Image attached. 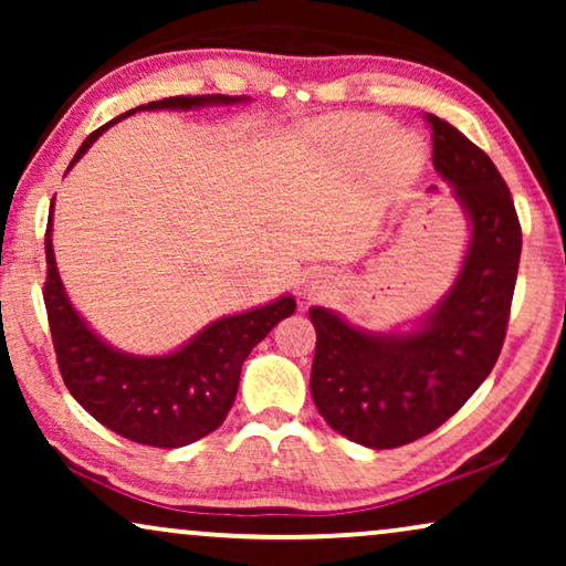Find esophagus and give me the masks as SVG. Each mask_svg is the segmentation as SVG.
Masks as SVG:
<instances>
[{
  "instance_id": "34e87169",
  "label": "esophagus",
  "mask_w": 566,
  "mask_h": 566,
  "mask_svg": "<svg viewBox=\"0 0 566 566\" xmlns=\"http://www.w3.org/2000/svg\"><path fill=\"white\" fill-rule=\"evenodd\" d=\"M322 281H314L312 285H308V289H306V293H308V296H319V293H322V289H324V285H319Z\"/></svg>"
}]
</instances>
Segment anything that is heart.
<instances>
[{
  "label": "heart",
  "mask_w": 566,
  "mask_h": 566,
  "mask_svg": "<svg viewBox=\"0 0 566 566\" xmlns=\"http://www.w3.org/2000/svg\"><path fill=\"white\" fill-rule=\"evenodd\" d=\"M389 120L378 115H337L327 123V134L345 154L355 159L381 157L389 172L407 175L420 165L422 144L412 134H391Z\"/></svg>",
  "instance_id": "heart-1"
}]
</instances>
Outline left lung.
I'll list each match as a JSON object with an SVG mask.
<instances>
[{
    "label": "left lung",
    "mask_w": 566,
    "mask_h": 566,
    "mask_svg": "<svg viewBox=\"0 0 566 566\" xmlns=\"http://www.w3.org/2000/svg\"><path fill=\"white\" fill-rule=\"evenodd\" d=\"M432 165L469 221L459 275L412 327L370 332L324 306L312 397L332 430L366 448H399L453 417L497 363L521 262V221L497 167L436 115ZM438 192L436 185L430 188Z\"/></svg>",
    "instance_id": "8db88e82"
}]
</instances>
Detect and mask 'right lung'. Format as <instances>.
<instances>
[{"label":"right lung","mask_w":566,"mask_h":566,"mask_svg":"<svg viewBox=\"0 0 566 566\" xmlns=\"http://www.w3.org/2000/svg\"><path fill=\"white\" fill-rule=\"evenodd\" d=\"M250 97L200 95V97H165L157 103L138 105L134 111L97 128L84 138L74 154L72 169L84 151L118 123L136 111H198L211 105H239ZM53 219V208H51ZM51 219L45 229V312H49L53 350L59 370L72 397L103 422L107 430L154 448H182L213 432L227 420L237 399L242 363L260 339L277 322L293 314L296 301L283 293L268 304L227 314L206 324L188 343L165 355H134L113 347L90 327L76 312L61 283L56 254H53Z\"/></svg>","instance_id":"1"}]
</instances>
